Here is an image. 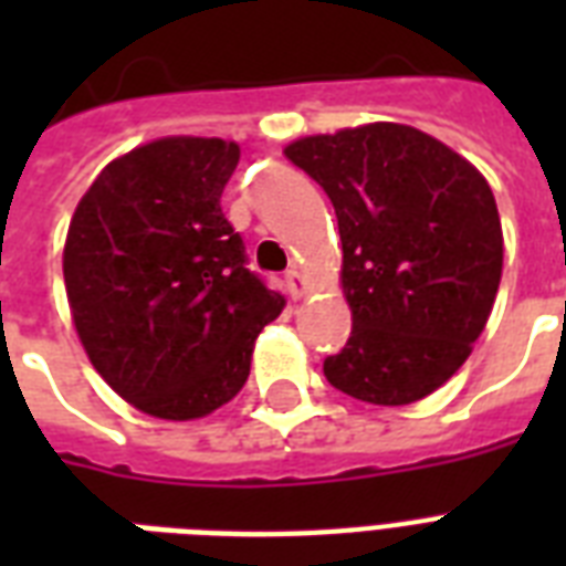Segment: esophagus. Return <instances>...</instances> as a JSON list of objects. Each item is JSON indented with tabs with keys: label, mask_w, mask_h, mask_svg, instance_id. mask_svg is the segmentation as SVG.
Segmentation results:
<instances>
[{
	"label": "esophagus",
	"mask_w": 566,
	"mask_h": 566,
	"mask_svg": "<svg viewBox=\"0 0 566 566\" xmlns=\"http://www.w3.org/2000/svg\"><path fill=\"white\" fill-rule=\"evenodd\" d=\"M284 282H287V293H291L293 300H302V296H305V275H302V270L291 266L287 275H284Z\"/></svg>",
	"instance_id": "esophagus-1"
}]
</instances>
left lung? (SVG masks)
I'll return each mask as SVG.
<instances>
[{"label":"left lung","instance_id":"1","mask_svg":"<svg viewBox=\"0 0 566 566\" xmlns=\"http://www.w3.org/2000/svg\"><path fill=\"white\" fill-rule=\"evenodd\" d=\"M284 155L326 190L344 243L353 335L323 361L328 385L373 405L438 390L473 353L500 291L491 185L399 123L302 137Z\"/></svg>","mask_w":566,"mask_h":566}]
</instances>
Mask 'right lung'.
Masks as SVG:
<instances>
[{
  "label": "right lung",
  "mask_w": 566,
  "mask_h": 566,
  "mask_svg": "<svg viewBox=\"0 0 566 566\" xmlns=\"http://www.w3.org/2000/svg\"><path fill=\"white\" fill-rule=\"evenodd\" d=\"M240 146L164 137L96 176L64 247L66 300L84 353L126 402L196 420L247 385L252 346L284 308L249 270L220 208Z\"/></svg>",
  "instance_id": "1"
}]
</instances>
